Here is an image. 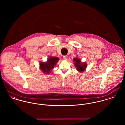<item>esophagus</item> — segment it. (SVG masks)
<instances>
[{"instance_id": "1", "label": "esophagus", "mask_w": 125, "mask_h": 125, "mask_svg": "<svg viewBox=\"0 0 125 125\" xmlns=\"http://www.w3.org/2000/svg\"><path fill=\"white\" fill-rule=\"evenodd\" d=\"M63 58L64 60H67V55H64L63 56Z\"/></svg>"}]
</instances>
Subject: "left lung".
<instances>
[{
    "label": "left lung",
    "mask_w": 125,
    "mask_h": 125,
    "mask_svg": "<svg viewBox=\"0 0 125 125\" xmlns=\"http://www.w3.org/2000/svg\"><path fill=\"white\" fill-rule=\"evenodd\" d=\"M73 60L74 61V64L76 67L77 70L80 72H82L86 69L87 65L86 63H82L81 60L77 57L73 58Z\"/></svg>",
    "instance_id": "8db88e82"
}]
</instances>
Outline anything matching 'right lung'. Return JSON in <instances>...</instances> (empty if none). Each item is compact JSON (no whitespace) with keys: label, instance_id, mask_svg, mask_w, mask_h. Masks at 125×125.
<instances>
[{"label":"right lung","instance_id":"1","mask_svg":"<svg viewBox=\"0 0 125 125\" xmlns=\"http://www.w3.org/2000/svg\"><path fill=\"white\" fill-rule=\"evenodd\" d=\"M59 60L57 57H50L47 62H41L40 63V69L46 74L50 73Z\"/></svg>","mask_w":125,"mask_h":125}]
</instances>
